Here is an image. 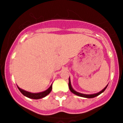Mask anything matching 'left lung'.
Wrapping results in <instances>:
<instances>
[{
    "mask_svg": "<svg viewBox=\"0 0 123 123\" xmlns=\"http://www.w3.org/2000/svg\"><path fill=\"white\" fill-rule=\"evenodd\" d=\"M107 86H108V85H107L105 87H104V89H103V90H102L101 92H99L96 93H95V94H91V95H87V94L81 93H79V92H78L75 91V90H74V89L72 88V85H71V81H70V78H69V82H68V87H69L70 90V91L72 92L73 93H74V95H78V96H81V97H84V98H95V97H96V96L99 95L101 93H103V92L105 90V89H106Z\"/></svg>",
    "mask_w": 123,
    "mask_h": 123,
    "instance_id": "8db88e82",
    "label": "left lung"
}]
</instances>
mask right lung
<instances>
[{"mask_svg":"<svg viewBox=\"0 0 123 123\" xmlns=\"http://www.w3.org/2000/svg\"><path fill=\"white\" fill-rule=\"evenodd\" d=\"M18 89L20 90V92L24 95V96H27L29 98H31V99H41V98H44L45 96H46L47 95H49L50 93V92L51 91V89H52V84L50 86V87L47 89V90H45V91L39 93H31L29 92L25 91V90L21 89L20 88H19L18 86Z\"/></svg>","mask_w":123,"mask_h":123,"instance_id":"obj_1","label":"right lung"}]
</instances>
